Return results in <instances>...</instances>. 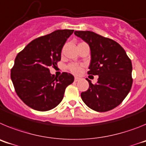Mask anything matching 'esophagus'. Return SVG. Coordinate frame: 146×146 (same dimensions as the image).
<instances>
[{
  "label": "esophagus",
  "mask_w": 146,
  "mask_h": 146,
  "mask_svg": "<svg viewBox=\"0 0 146 146\" xmlns=\"http://www.w3.org/2000/svg\"><path fill=\"white\" fill-rule=\"evenodd\" d=\"M79 77H75V78H74V82H77V81H79Z\"/></svg>",
  "instance_id": "1"
}]
</instances>
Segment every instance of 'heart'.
<instances>
[{
	"instance_id": "b5f03b06",
	"label": "heart",
	"mask_w": 146,
	"mask_h": 146,
	"mask_svg": "<svg viewBox=\"0 0 146 146\" xmlns=\"http://www.w3.org/2000/svg\"><path fill=\"white\" fill-rule=\"evenodd\" d=\"M68 68H69V71L74 74H79L82 71V66L78 65V64H72L69 65Z\"/></svg>"
}]
</instances>
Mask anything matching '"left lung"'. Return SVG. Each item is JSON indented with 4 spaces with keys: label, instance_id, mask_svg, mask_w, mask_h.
<instances>
[{
    "label": "left lung",
    "instance_id": "8db88e82",
    "mask_svg": "<svg viewBox=\"0 0 146 146\" xmlns=\"http://www.w3.org/2000/svg\"><path fill=\"white\" fill-rule=\"evenodd\" d=\"M90 47L88 74L99 75L97 83L87 79L89 88L81 93L82 101L97 112H107L119 105L132 86V65L121 45L92 31H74Z\"/></svg>",
    "mask_w": 146,
    "mask_h": 146
}]
</instances>
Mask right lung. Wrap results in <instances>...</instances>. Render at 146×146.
<instances>
[{
	"instance_id": "obj_1",
	"label": "right lung",
	"mask_w": 146,
	"mask_h": 146,
	"mask_svg": "<svg viewBox=\"0 0 146 146\" xmlns=\"http://www.w3.org/2000/svg\"><path fill=\"white\" fill-rule=\"evenodd\" d=\"M74 30H57L33 40L19 52L11 70L15 91L22 101L38 111L55 108L64 98L66 88L74 76L63 72L59 77L50 72L57 66L61 50Z\"/></svg>"
}]
</instances>
